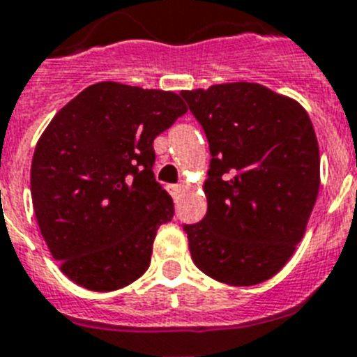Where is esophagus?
I'll list each match as a JSON object with an SVG mask.
<instances>
[{
  "instance_id": "esophagus-1",
  "label": "esophagus",
  "mask_w": 357,
  "mask_h": 357,
  "mask_svg": "<svg viewBox=\"0 0 357 357\" xmlns=\"http://www.w3.org/2000/svg\"><path fill=\"white\" fill-rule=\"evenodd\" d=\"M167 190H169V194L174 197V199H178V197L181 196L183 187H181V185H169V187H167Z\"/></svg>"
}]
</instances>
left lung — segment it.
I'll use <instances>...</instances> for the list:
<instances>
[{
  "label": "left lung",
  "mask_w": 357,
  "mask_h": 357,
  "mask_svg": "<svg viewBox=\"0 0 357 357\" xmlns=\"http://www.w3.org/2000/svg\"><path fill=\"white\" fill-rule=\"evenodd\" d=\"M210 145L206 215L185 225L194 264L228 286L275 277L302 241L320 190L307 111L257 82L181 91Z\"/></svg>",
  "instance_id": "1"
}]
</instances>
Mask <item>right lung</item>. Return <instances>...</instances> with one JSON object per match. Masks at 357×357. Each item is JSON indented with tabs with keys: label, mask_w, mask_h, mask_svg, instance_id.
<instances>
[{
	"label": "right lung",
	"mask_w": 357,
	"mask_h": 357,
	"mask_svg": "<svg viewBox=\"0 0 357 357\" xmlns=\"http://www.w3.org/2000/svg\"><path fill=\"white\" fill-rule=\"evenodd\" d=\"M187 113L179 95L97 82L55 114L30 169L33 212L61 271L89 291L147 271L156 231L174 215L154 179L153 142Z\"/></svg>",
	"instance_id": "1"
}]
</instances>
